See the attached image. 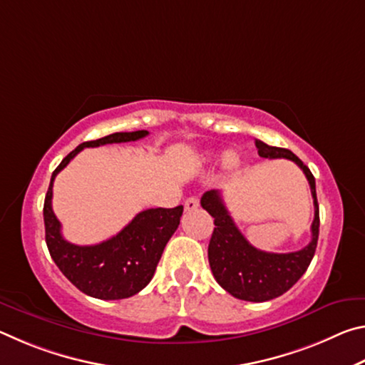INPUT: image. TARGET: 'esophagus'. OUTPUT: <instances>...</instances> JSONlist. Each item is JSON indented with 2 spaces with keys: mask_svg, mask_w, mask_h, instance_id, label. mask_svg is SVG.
Instances as JSON below:
<instances>
[{
  "mask_svg": "<svg viewBox=\"0 0 365 365\" xmlns=\"http://www.w3.org/2000/svg\"><path fill=\"white\" fill-rule=\"evenodd\" d=\"M197 206H200V200H197L196 196H191L185 201V209H187V211H195Z\"/></svg>",
  "mask_w": 365,
  "mask_h": 365,
  "instance_id": "obj_1",
  "label": "esophagus"
}]
</instances>
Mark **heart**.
<instances>
[{
    "instance_id": "b5f03b06",
    "label": "heart",
    "mask_w": 365,
    "mask_h": 365,
    "mask_svg": "<svg viewBox=\"0 0 365 365\" xmlns=\"http://www.w3.org/2000/svg\"><path fill=\"white\" fill-rule=\"evenodd\" d=\"M238 163H240V159H238V156L233 151L225 153L224 154V159H222V165H224L227 170H232V169L237 168Z\"/></svg>"
}]
</instances>
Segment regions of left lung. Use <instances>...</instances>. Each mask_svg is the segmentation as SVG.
Masks as SVG:
<instances>
[{"label": "left lung", "instance_id": "1", "mask_svg": "<svg viewBox=\"0 0 365 365\" xmlns=\"http://www.w3.org/2000/svg\"><path fill=\"white\" fill-rule=\"evenodd\" d=\"M261 158H285L298 164L311 187L314 197V222L311 225V242L294 252H265L252 246L235 225L232 215L222 200L220 191H206L201 197V206L214 217V232L209 242L207 257L214 279L232 296L243 301L264 302L279 298L288 292L311 264L319 240V202L316 195V178L307 165L285 148L269 146L256 140Z\"/></svg>", "mask_w": 365, "mask_h": 365}]
</instances>
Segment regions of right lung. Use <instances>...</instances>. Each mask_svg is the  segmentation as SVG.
<instances>
[{"instance_id": "right-lung-1", "label": "right lung", "mask_w": 365, "mask_h": 365, "mask_svg": "<svg viewBox=\"0 0 365 365\" xmlns=\"http://www.w3.org/2000/svg\"><path fill=\"white\" fill-rule=\"evenodd\" d=\"M146 135V130L117 132L100 140L85 141L61 160L51 175L43 206L46 246L67 280L91 298L123 299L141 292L151 282L165 245L180 224L183 206L146 209L106 242L78 246L67 242L61 233V222L51 206L53 182L83 148L137 141Z\"/></svg>"}]
</instances>
